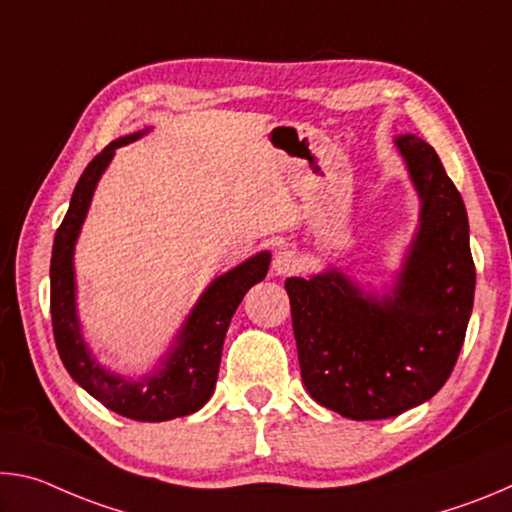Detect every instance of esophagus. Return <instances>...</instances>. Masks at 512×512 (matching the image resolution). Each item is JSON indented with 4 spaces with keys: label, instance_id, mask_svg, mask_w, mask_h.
Masks as SVG:
<instances>
[{
    "label": "esophagus",
    "instance_id": "esophagus-1",
    "mask_svg": "<svg viewBox=\"0 0 512 512\" xmlns=\"http://www.w3.org/2000/svg\"><path fill=\"white\" fill-rule=\"evenodd\" d=\"M302 268V257L293 248H280L273 257V271L277 275H293Z\"/></svg>",
    "mask_w": 512,
    "mask_h": 512
}]
</instances>
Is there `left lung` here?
I'll return each mask as SVG.
<instances>
[{"label": "left lung", "instance_id": "8db88e82", "mask_svg": "<svg viewBox=\"0 0 512 512\" xmlns=\"http://www.w3.org/2000/svg\"><path fill=\"white\" fill-rule=\"evenodd\" d=\"M422 198L420 232L393 298L361 296L336 271L284 282L302 381L343 418L381 420L436 395L461 354L476 271L461 194L438 153L397 137Z\"/></svg>", "mask_w": 512, "mask_h": 512}]
</instances>
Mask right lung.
I'll use <instances>...</instances> for the list:
<instances>
[{"label":"right lung","mask_w":512,"mask_h":512,"mask_svg":"<svg viewBox=\"0 0 512 512\" xmlns=\"http://www.w3.org/2000/svg\"><path fill=\"white\" fill-rule=\"evenodd\" d=\"M144 133L146 131L110 142L99 155H94V160L85 167L83 176L76 183L72 203L56 230L54 250H51L49 309L58 354L76 384H81L106 409L124 415V418L162 422L194 413L212 397L232 314L244 300L246 291L264 280L271 255L259 253L210 284V289L198 300L180 332V345L164 363V370L155 372L153 377L128 381L124 377L108 375L99 363H94L90 350L83 345L74 309V241L79 237L97 180L115 155V149L135 142Z\"/></svg>","instance_id":"obj_1"}]
</instances>
